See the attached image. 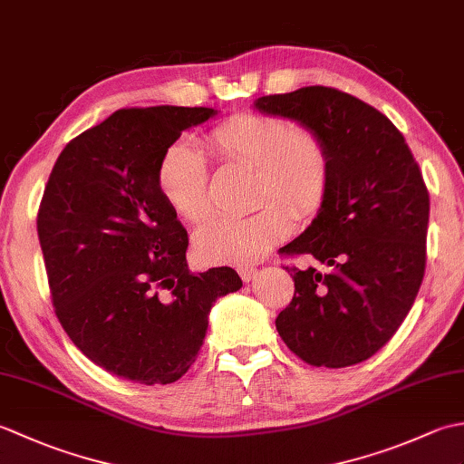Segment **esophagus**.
Returning <instances> with one entry per match:
<instances>
[{"label":"esophagus","mask_w":464,"mask_h":464,"mask_svg":"<svg viewBox=\"0 0 464 464\" xmlns=\"http://www.w3.org/2000/svg\"><path fill=\"white\" fill-rule=\"evenodd\" d=\"M237 273H239V277H241L245 283H249V281L255 279V275H257V269L249 267V265H243V267L237 269Z\"/></svg>","instance_id":"obj_1"}]
</instances>
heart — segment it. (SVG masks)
<instances>
[{"mask_svg": "<svg viewBox=\"0 0 464 464\" xmlns=\"http://www.w3.org/2000/svg\"><path fill=\"white\" fill-rule=\"evenodd\" d=\"M207 145L221 163L253 169V205L264 207L241 219L221 217L199 227L193 235V255L199 263L259 261L291 233L290 212L295 219H307L323 205L331 157L313 130L279 115L241 113L217 125L207 135ZM157 185L181 219L199 223L211 215L209 171L191 143L167 147L157 167Z\"/></svg>", "mask_w": 464, "mask_h": 464, "instance_id": "b5f03b06", "label": "heart"}]
</instances>
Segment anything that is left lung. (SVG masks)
<instances>
[{
    "mask_svg": "<svg viewBox=\"0 0 464 464\" xmlns=\"http://www.w3.org/2000/svg\"><path fill=\"white\" fill-rule=\"evenodd\" d=\"M253 107L319 133L331 157L317 217L283 247L323 269L287 267L295 295L275 319L281 339L314 367L367 361L405 321L425 275L429 193L419 165L387 117L333 87L265 95Z\"/></svg>",
    "mask_w": 464,
    "mask_h": 464,
    "instance_id": "left-lung-1",
    "label": "left lung"
}]
</instances>
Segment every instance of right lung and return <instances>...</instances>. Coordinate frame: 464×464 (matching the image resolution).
<instances>
[{"mask_svg":"<svg viewBox=\"0 0 464 464\" xmlns=\"http://www.w3.org/2000/svg\"><path fill=\"white\" fill-rule=\"evenodd\" d=\"M211 107L120 110L57 157L37 215L55 314L87 359L141 384L181 379L231 267L193 275L187 231L157 185L167 147Z\"/></svg>","mask_w":464,"mask_h":464,"instance_id":"right-lung-1","label":"right lung"}]
</instances>
